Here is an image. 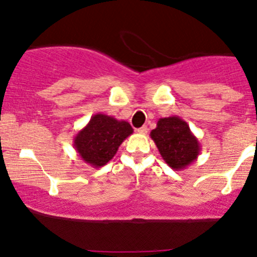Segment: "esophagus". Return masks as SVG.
<instances>
[{"mask_svg":"<svg viewBox=\"0 0 257 257\" xmlns=\"http://www.w3.org/2000/svg\"><path fill=\"white\" fill-rule=\"evenodd\" d=\"M147 132H149V128H147L146 125L141 126V128H139V129H138V133H140V134H146Z\"/></svg>","mask_w":257,"mask_h":257,"instance_id":"obj_1","label":"esophagus"}]
</instances>
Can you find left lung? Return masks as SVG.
<instances>
[{
    "label": "left lung",
    "instance_id": "obj_1",
    "mask_svg": "<svg viewBox=\"0 0 257 257\" xmlns=\"http://www.w3.org/2000/svg\"><path fill=\"white\" fill-rule=\"evenodd\" d=\"M150 137L155 141L162 158L172 169H186L200 153L198 139L191 132L187 122L178 116L159 118Z\"/></svg>",
    "mask_w": 257,
    "mask_h": 257
}]
</instances>
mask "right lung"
I'll return each instance as SVG.
<instances>
[{"instance_id":"right-lung-1","label":"right lung","mask_w":257,"mask_h":257,"mask_svg":"<svg viewBox=\"0 0 257 257\" xmlns=\"http://www.w3.org/2000/svg\"><path fill=\"white\" fill-rule=\"evenodd\" d=\"M132 134L133 128L125 120L96 113L73 138V147L84 163L100 168L113 158L120 144Z\"/></svg>"}]
</instances>
